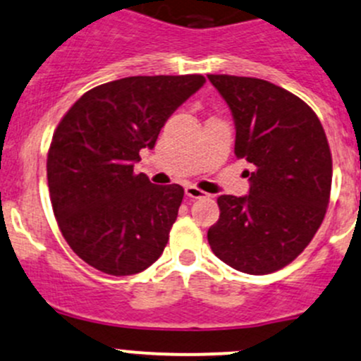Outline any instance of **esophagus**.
<instances>
[{"label":"esophagus","instance_id":"obj_1","mask_svg":"<svg viewBox=\"0 0 361 361\" xmlns=\"http://www.w3.org/2000/svg\"><path fill=\"white\" fill-rule=\"evenodd\" d=\"M185 196H188V198L196 200V198H203L205 192H203L202 189L196 188V185H185Z\"/></svg>","mask_w":361,"mask_h":361}]
</instances>
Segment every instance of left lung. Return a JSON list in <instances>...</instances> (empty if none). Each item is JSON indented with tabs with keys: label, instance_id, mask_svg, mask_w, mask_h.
Returning a JSON list of instances; mask_svg holds the SVG:
<instances>
[{
	"label": "left lung",
	"instance_id": "obj_1",
	"mask_svg": "<svg viewBox=\"0 0 361 361\" xmlns=\"http://www.w3.org/2000/svg\"><path fill=\"white\" fill-rule=\"evenodd\" d=\"M231 109L235 154L252 163L248 196L217 198L208 229L212 252L248 274L290 264L317 235L332 188V154L314 111L285 88L259 78L208 74Z\"/></svg>",
	"mask_w": 361,
	"mask_h": 361
}]
</instances>
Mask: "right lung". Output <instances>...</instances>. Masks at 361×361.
I'll return each mask as SVG.
<instances>
[{
	"label": "right lung",
	"instance_id": "1",
	"mask_svg": "<svg viewBox=\"0 0 361 361\" xmlns=\"http://www.w3.org/2000/svg\"><path fill=\"white\" fill-rule=\"evenodd\" d=\"M202 74L130 76L81 95L51 137L50 202L62 236L95 269L128 276L163 254L184 189L133 172L170 114L203 87Z\"/></svg>",
	"mask_w": 361,
	"mask_h": 361
}]
</instances>
